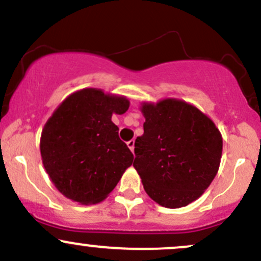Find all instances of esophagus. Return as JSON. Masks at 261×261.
<instances>
[{
  "label": "esophagus",
  "mask_w": 261,
  "mask_h": 261,
  "mask_svg": "<svg viewBox=\"0 0 261 261\" xmlns=\"http://www.w3.org/2000/svg\"><path fill=\"white\" fill-rule=\"evenodd\" d=\"M127 147L130 148L131 152H134V148H135V140H130L127 142Z\"/></svg>",
  "instance_id": "esophagus-1"
}]
</instances>
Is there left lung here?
<instances>
[{"label":"left lung","instance_id":"obj_1","mask_svg":"<svg viewBox=\"0 0 261 261\" xmlns=\"http://www.w3.org/2000/svg\"><path fill=\"white\" fill-rule=\"evenodd\" d=\"M143 135L135 141L134 167L153 201L179 208L195 201L220 168L222 135L187 101L166 98L141 104Z\"/></svg>","mask_w":261,"mask_h":261}]
</instances>
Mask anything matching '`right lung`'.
Masks as SVG:
<instances>
[{"instance_id": "obj_1", "label": "right lung", "mask_w": 261, "mask_h": 261, "mask_svg": "<svg viewBox=\"0 0 261 261\" xmlns=\"http://www.w3.org/2000/svg\"><path fill=\"white\" fill-rule=\"evenodd\" d=\"M128 107L126 97L85 88L56 108L41 131L40 153L62 195L89 205L103 201L116 187L134 154L119 139L112 116Z\"/></svg>"}]
</instances>
